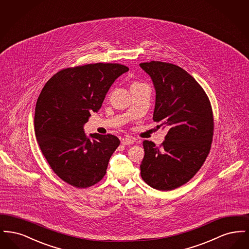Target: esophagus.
Returning <instances> with one entry per match:
<instances>
[{"label":"esophagus","instance_id":"esophagus-1","mask_svg":"<svg viewBox=\"0 0 249 249\" xmlns=\"http://www.w3.org/2000/svg\"><path fill=\"white\" fill-rule=\"evenodd\" d=\"M133 142H134V141L132 139H130V138H123V139H121V143L123 145H129V144H131Z\"/></svg>","mask_w":249,"mask_h":249}]
</instances>
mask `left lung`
<instances>
[{
    "label": "left lung",
    "instance_id": "8db88e82",
    "mask_svg": "<svg viewBox=\"0 0 249 249\" xmlns=\"http://www.w3.org/2000/svg\"><path fill=\"white\" fill-rule=\"evenodd\" d=\"M140 67L156 91L153 120L169 129L160 146L144 140L140 165L142 180L156 190H172L186 184L209 154L213 119L209 99L199 83L178 65L150 61Z\"/></svg>",
    "mask_w": 249,
    "mask_h": 249
}]
</instances>
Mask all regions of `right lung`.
Returning <instances> with one entry per match:
<instances>
[{
  "instance_id": "right-lung-1",
  "label": "right lung",
  "mask_w": 249,
  "mask_h": 249,
  "mask_svg": "<svg viewBox=\"0 0 249 249\" xmlns=\"http://www.w3.org/2000/svg\"><path fill=\"white\" fill-rule=\"evenodd\" d=\"M129 71L119 63H94L54 74L38 97L36 139L54 173L72 187L93 186L107 174L109 160L119 145L112 134L84 131L90 113L103 105L115 80Z\"/></svg>"
}]
</instances>
